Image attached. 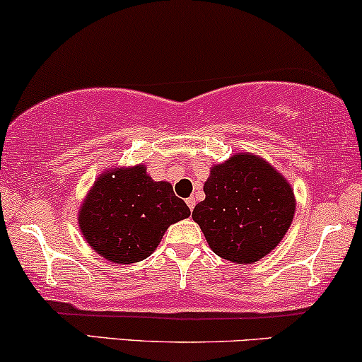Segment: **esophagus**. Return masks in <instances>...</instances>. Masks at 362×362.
<instances>
[{"instance_id": "1", "label": "esophagus", "mask_w": 362, "mask_h": 362, "mask_svg": "<svg viewBox=\"0 0 362 362\" xmlns=\"http://www.w3.org/2000/svg\"><path fill=\"white\" fill-rule=\"evenodd\" d=\"M186 204H188V206H189V209H191V211H193V208H194V204H196V202H194V198H188V199H186Z\"/></svg>"}]
</instances>
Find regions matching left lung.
Returning <instances> with one entry per match:
<instances>
[{
	"label": "left lung",
	"mask_w": 362,
	"mask_h": 362,
	"mask_svg": "<svg viewBox=\"0 0 362 362\" xmlns=\"http://www.w3.org/2000/svg\"><path fill=\"white\" fill-rule=\"evenodd\" d=\"M204 194V202L193 209V220L218 257L242 265L270 253L296 211L288 182L253 154H236L213 168Z\"/></svg>",
	"instance_id": "obj_1"
}]
</instances>
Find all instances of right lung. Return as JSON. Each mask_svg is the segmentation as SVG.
Segmentation results:
<instances>
[{
    "label": "right lung",
    "instance_id": "1",
    "mask_svg": "<svg viewBox=\"0 0 362 362\" xmlns=\"http://www.w3.org/2000/svg\"><path fill=\"white\" fill-rule=\"evenodd\" d=\"M191 215L173 186L153 181L144 166L110 169L93 182L78 225L88 245L114 263L144 260L173 223Z\"/></svg>",
    "mask_w": 362,
    "mask_h": 362
}]
</instances>
